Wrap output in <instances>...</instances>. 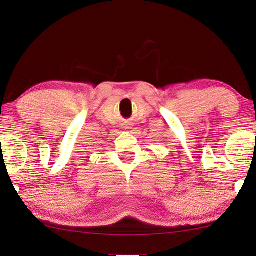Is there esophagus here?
Listing matches in <instances>:
<instances>
[{
  "mask_svg": "<svg viewBox=\"0 0 256 256\" xmlns=\"http://www.w3.org/2000/svg\"><path fill=\"white\" fill-rule=\"evenodd\" d=\"M126 129H129V127H128V128H126Z\"/></svg>",
  "mask_w": 256,
  "mask_h": 256,
  "instance_id": "obj_1",
  "label": "esophagus"
}]
</instances>
